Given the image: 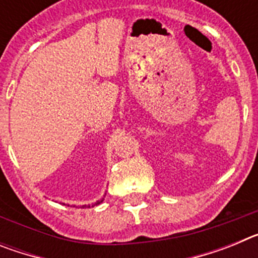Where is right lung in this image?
I'll list each match as a JSON object with an SVG mask.
<instances>
[{
	"mask_svg": "<svg viewBox=\"0 0 258 258\" xmlns=\"http://www.w3.org/2000/svg\"><path fill=\"white\" fill-rule=\"evenodd\" d=\"M103 200H104V198H102V199L97 200V202H95V203H92V204H85V206H80V207H81V208H90V207L99 206V204H101V203L103 202Z\"/></svg>",
	"mask_w": 258,
	"mask_h": 258,
	"instance_id": "add662e5",
	"label": "right lung"
}]
</instances>
